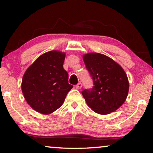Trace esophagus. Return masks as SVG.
Returning <instances> with one entry per match:
<instances>
[{
  "label": "esophagus",
  "instance_id": "34e87169",
  "mask_svg": "<svg viewBox=\"0 0 153 153\" xmlns=\"http://www.w3.org/2000/svg\"><path fill=\"white\" fill-rule=\"evenodd\" d=\"M76 87L77 89H81L82 87V84L81 82H79L78 84L76 85Z\"/></svg>",
  "mask_w": 153,
  "mask_h": 153
}]
</instances>
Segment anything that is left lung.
<instances>
[{
  "label": "left lung",
  "mask_w": 153,
  "mask_h": 153,
  "mask_svg": "<svg viewBox=\"0 0 153 153\" xmlns=\"http://www.w3.org/2000/svg\"><path fill=\"white\" fill-rule=\"evenodd\" d=\"M93 80V88L82 94L88 107L100 115L118 109L128 97L129 82L122 67L105 55L90 53L83 56Z\"/></svg>",
  "instance_id": "obj_1"
}]
</instances>
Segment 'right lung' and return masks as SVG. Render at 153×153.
<instances>
[{
    "mask_svg": "<svg viewBox=\"0 0 153 153\" xmlns=\"http://www.w3.org/2000/svg\"><path fill=\"white\" fill-rule=\"evenodd\" d=\"M65 53L49 51L40 56L24 75L22 90L27 104L37 112L48 115L63 104L73 86L63 69Z\"/></svg>",
    "mask_w": 153,
    "mask_h": 153,
    "instance_id": "add662e5",
    "label": "right lung"
}]
</instances>
